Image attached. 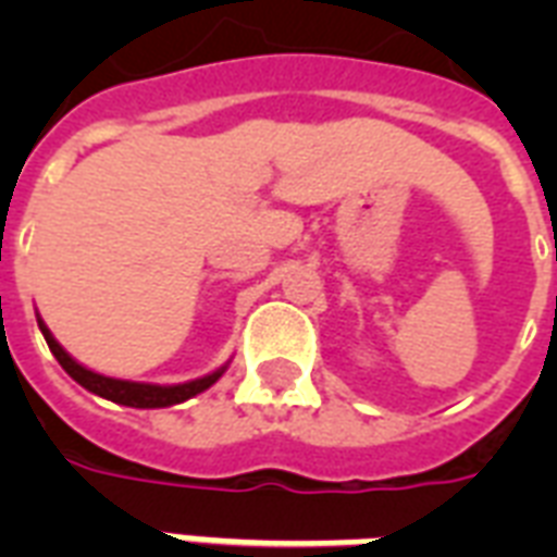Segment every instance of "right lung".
<instances>
[{
    "label": "right lung",
    "mask_w": 557,
    "mask_h": 557,
    "mask_svg": "<svg viewBox=\"0 0 557 557\" xmlns=\"http://www.w3.org/2000/svg\"><path fill=\"white\" fill-rule=\"evenodd\" d=\"M39 330H42V338H46L48 349L54 352V358L60 361L69 375H72L81 387H86L89 393L100 398H109L115 405L126 407H170V405H182L187 398L199 396L210 384H216V379L225 372V367H219L216 372H210L205 379L185 381V384H144V381H124V379H109V375H100V372L86 370L83 364H77L69 352H65L60 344L54 341V335L48 332V326L37 318Z\"/></svg>",
    "instance_id": "right-lung-1"
}]
</instances>
